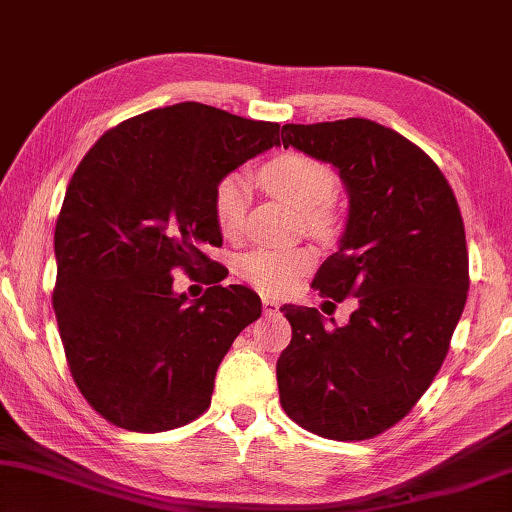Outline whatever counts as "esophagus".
I'll use <instances>...</instances> for the list:
<instances>
[{
    "label": "esophagus",
    "instance_id": "34e87169",
    "mask_svg": "<svg viewBox=\"0 0 512 512\" xmlns=\"http://www.w3.org/2000/svg\"><path fill=\"white\" fill-rule=\"evenodd\" d=\"M262 309H264V315H275L277 311H280V302L271 300V297H264V300H262Z\"/></svg>",
    "mask_w": 512,
    "mask_h": 512
}]
</instances>
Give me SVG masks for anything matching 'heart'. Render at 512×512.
Here are the masks:
<instances>
[{
	"mask_svg": "<svg viewBox=\"0 0 512 512\" xmlns=\"http://www.w3.org/2000/svg\"><path fill=\"white\" fill-rule=\"evenodd\" d=\"M259 176L268 190L275 192L288 206L302 210L311 224H327L329 212L324 210V203L333 197L338 185L329 165L306 154L288 152L268 161ZM250 197H253V188L244 174L230 172L215 183L212 215L226 237H235L244 228ZM306 266H309V253L304 250L262 248L241 259L239 271L241 277L259 291L280 293L300 277Z\"/></svg>",
	"mask_w": 512,
	"mask_h": 512,
	"instance_id": "b5f03b06",
	"label": "heart"
}]
</instances>
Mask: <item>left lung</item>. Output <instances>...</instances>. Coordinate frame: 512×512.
<instances>
[{"label":"left lung","mask_w":512,"mask_h":512,"mask_svg":"<svg viewBox=\"0 0 512 512\" xmlns=\"http://www.w3.org/2000/svg\"><path fill=\"white\" fill-rule=\"evenodd\" d=\"M282 143L347 185L345 235L313 286L358 309L327 327L309 306H282L293 338L277 360L280 403L324 439L365 441L412 412L448 356L470 286L461 210L439 165L374 120L284 125Z\"/></svg>","instance_id":"1"}]
</instances>
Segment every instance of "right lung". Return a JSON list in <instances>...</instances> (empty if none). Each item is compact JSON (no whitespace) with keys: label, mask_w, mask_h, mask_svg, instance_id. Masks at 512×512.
<instances>
[{"label":"right lung","mask_w":512,"mask_h":512,"mask_svg":"<svg viewBox=\"0 0 512 512\" xmlns=\"http://www.w3.org/2000/svg\"><path fill=\"white\" fill-rule=\"evenodd\" d=\"M280 145V125L179 102L107 129L73 172L55 224L53 311L71 376L123 430L165 432L210 407L232 342L262 315L246 286L188 304L172 273L197 275L221 246L212 190Z\"/></svg>","instance_id":"obj_1"}]
</instances>
